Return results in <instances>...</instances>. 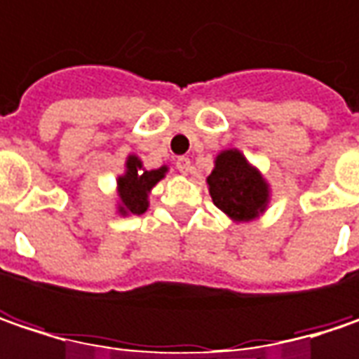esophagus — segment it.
<instances>
[{"instance_id":"34e87169","label":"esophagus","mask_w":359,"mask_h":359,"mask_svg":"<svg viewBox=\"0 0 359 359\" xmlns=\"http://www.w3.org/2000/svg\"><path fill=\"white\" fill-rule=\"evenodd\" d=\"M177 168H179V172H182V175H189L191 172V160L187 158V156H180V158H177Z\"/></svg>"}]
</instances>
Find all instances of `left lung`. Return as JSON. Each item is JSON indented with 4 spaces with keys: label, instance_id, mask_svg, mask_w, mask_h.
<instances>
[{
    "label": "left lung",
    "instance_id": "obj_1",
    "mask_svg": "<svg viewBox=\"0 0 359 359\" xmlns=\"http://www.w3.org/2000/svg\"><path fill=\"white\" fill-rule=\"evenodd\" d=\"M215 208L236 222L257 217L267 205V182L248 166L238 149H226L215 158V168L208 177Z\"/></svg>",
    "mask_w": 359,
    "mask_h": 359
}]
</instances>
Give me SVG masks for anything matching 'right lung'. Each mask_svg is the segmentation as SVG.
Wrapping results in <instances>:
<instances>
[{
    "label": "right lung",
    "instance_id": "1",
    "mask_svg": "<svg viewBox=\"0 0 359 359\" xmlns=\"http://www.w3.org/2000/svg\"><path fill=\"white\" fill-rule=\"evenodd\" d=\"M166 168L144 170L142 162L135 156L127 160V172L118 179V197H121V213L140 215L147 210V191L164 177Z\"/></svg>",
    "mask_w": 359,
    "mask_h": 359
}]
</instances>
